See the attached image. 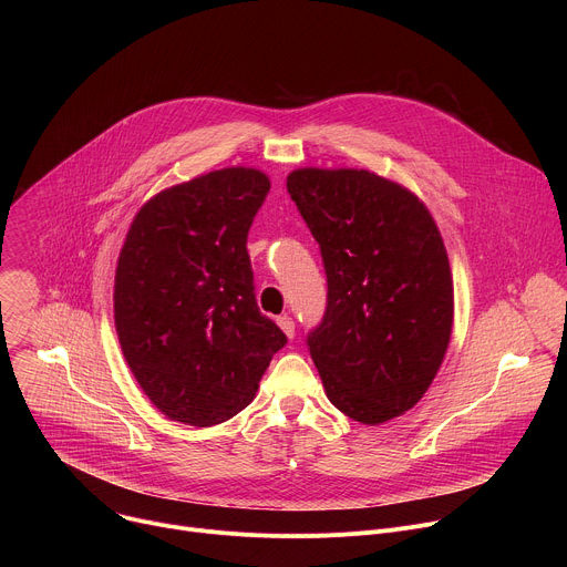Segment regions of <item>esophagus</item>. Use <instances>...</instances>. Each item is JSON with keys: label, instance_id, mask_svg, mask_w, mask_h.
Here are the masks:
<instances>
[{"label": "esophagus", "instance_id": "34e87169", "mask_svg": "<svg viewBox=\"0 0 567 567\" xmlns=\"http://www.w3.org/2000/svg\"><path fill=\"white\" fill-rule=\"evenodd\" d=\"M276 322H278V328H280L289 339H293V334H296V322H293L289 316H278Z\"/></svg>", "mask_w": 567, "mask_h": 567}]
</instances>
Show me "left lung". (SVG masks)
I'll return each instance as SVG.
<instances>
[{"label": "left lung", "mask_w": 567, "mask_h": 567, "mask_svg": "<svg viewBox=\"0 0 567 567\" xmlns=\"http://www.w3.org/2000/svg\"><path fill=\"white\" fill-rule=\"evenodd\" d=\"M287 190L320 245L328 309L307 337L328 399L383 424L433 383L453 330V276L424 202L357 168H298Z\"/></svg>", "instance_id": "8db88e82"}]
</instances>
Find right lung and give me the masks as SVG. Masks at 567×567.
I'll return each mask as SVG.
<instances>
[{
	"label": "right lung",
	"mask_w": 567,
	"mask_h": 567,
	"mask_svg": "<svg viewBox=\"0 0 567 567\" xmlns=\"http://www.w3.org/2000/svg\"><path fill=\"white\" fill-rule=\"evenodd\" d=\"M271 188L233 166L150 197L125 235L114 278L123 357L154 406L215 426L254 401L287 337L260 313L247 235Z\"/></svg>",
	"instance_id": "1"
}]
</instances>
